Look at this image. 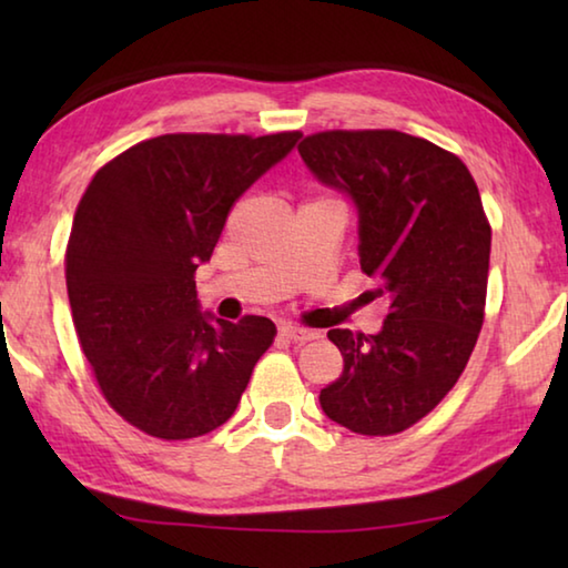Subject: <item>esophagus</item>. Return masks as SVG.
<instances>
[{
	"label": "esophagus",
	"instance_id": "1",
	"mask_svg": "<svg viewBox=\"0 0 568 568\" xmlns=\"http://www.w3.org/2000/svg\"><path fill=\"white\" fill-rule=\"evenodd\" d=\"M277 333H281L283 338L293 341V343H311V341L318 338V333H315V331L297 328V325H281V328H277Z\"/></svg>",
	"mask_w": 568,
	"mask_h": 568
}]
</instances>
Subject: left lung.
Listing matches in <instances>:
<instances>
[{"label": "left lung", "mask_w": 568, "mask_h": 568, "mask_svg": "<svg viewBox=\"0 0 568 568\" xmlns=\"http://www.w3.org/2000/svg\"><path fill=\"white\" fill-rule=\"evenodd\" d=\"M297 152L358 207L361 271L388 303L376 335L328 331L343 373L321 406L353 434H400L456 386L484 325L491 225L476 180L454 152L398 130H325Z\"/></svg>", "instance_id": "1"}]
</instances>
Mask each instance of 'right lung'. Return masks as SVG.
Returning a JSON list of instances; mask_svg holds the SVG:
<instances>
[{
	"label": "right lung",
	"mask_w": 568,
	"mask_h": 568,
	"mask_svg": "<svg viewBox=\"0 0 568 568\" xmlns=\"http://www.w3.org/2000/svg\"><path fill=\"white\" fill-rule=\"evenodd\" d=\"M303 132H178L138 142L94 172L64 253L72 323L110 408L162 440L233 416L275 323L200 313L195 271L230 207Z\"/></svg>",
	"instance_id": "1"
}]
</instances>
